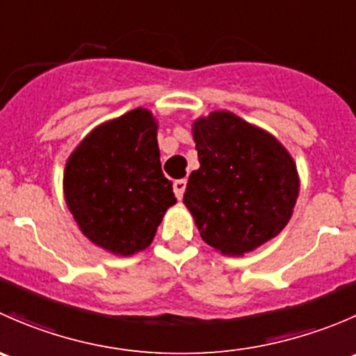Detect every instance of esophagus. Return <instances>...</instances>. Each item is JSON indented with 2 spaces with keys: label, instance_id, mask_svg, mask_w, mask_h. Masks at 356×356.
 Instances as JSON below:
<instances>
[{
  "label": "esophagus",
  "instance_id": "obj_1",
  "mask_svg": "<svg viewBox=\"0 0 356 356\" xmlns=\"http://www.w3.org/2000/svg\"><path fill=\"white\" fill-rule=\"evenodd\" d=\"M186 179H179V181L174 182V193L175 196H177V200H182V196H184V191H186Z\"/></svg>",
  "mask_w": 356,
  "mask_h": 356
}]
</instances>
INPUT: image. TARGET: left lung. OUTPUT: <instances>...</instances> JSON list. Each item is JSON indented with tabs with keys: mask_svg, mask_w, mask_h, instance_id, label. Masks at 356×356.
I'll list each match as a JSON object with an SVG mask.
<instances>
[{
	"mask_svg": "<svg viewBox=\"0 0 356 356\" xmlns=\"http://www.w3.org/2000/svg\"><path fill=\"white\" fill-rule=\"evenodd\" d=\"M200 168L189 175L184 204L203 241L243 257L279 234L300 191L296 163L272 134L231 111L193 124Z\"/></svg>",
	"mask_w": 356,
	"mask_h": 356,
	"instance_id": "8db88e82",
	"label": "left lung"
}]
</instances>
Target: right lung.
<instances>
[{"instance_id": "1", "label": "right lung", "mask_w": 356, "mask_h": 356, "mask_svg": "<svg viewBox=\"0 0 356 356\" xmlns=\"http://www.w3.org/2000/svg\"><path fill=\"white\" fill-rule=\"evenodd\" d=\"M156 129L152 111L131 110L92 129L67 160L68 210L89 241L113 254L146 250L177 201L161 172Z\"/></svg>"}]
</instances>
